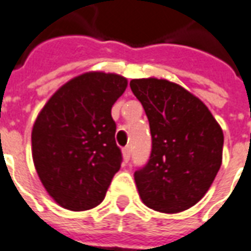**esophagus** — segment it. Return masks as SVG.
Listing matches in <instances>:
<instances>
[{
	"label": "esophagus",
	"instance_id": "esophagus-1",
	"mask_svg": "<svg viewBox=\"0 0 251 251\" xmlns=\"http://www.w3.org/2000/svg\"><path fill=\"white\" fill-rule=\"evenodd\" d=\"M122 155H124V160H125V162H129V159H130V147L129 146L125 147V149L122 150Z\"/></svg>",
	"mask_w": 251,
	"mask_h": 251
}]
</instances>
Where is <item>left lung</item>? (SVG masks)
I'll list each match as a JSON object with an SVG mask.
<instances>
[{"instance_id":"obj_1","label":"left lung","mask_w":251,"mask_h":251,"mask_svg":"<svg viewBox=\"0 0 251 251\" xmlns=\"http://www.w3.org/2000/svg\"><path fill=\"white\" fill-rule=\"evenodd\" d=\"M134 96L150 124V159L134 172L145 205L179 213L200 201L223 162L224 134L209 109L184 88L164 79H134Z\"/></svg>"}]
</instances>
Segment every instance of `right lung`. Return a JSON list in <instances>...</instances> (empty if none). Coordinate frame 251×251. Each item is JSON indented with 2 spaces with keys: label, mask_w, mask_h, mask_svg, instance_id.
Listing matches in <instances>:
<instances>
[{
  "label": "right lung",
  "mask_w": 251,
  "mask_h": 251,
  "mask_svg": "<svg viewBox=\"0 0 251 251\" xmlns=\"http://www.w3.org/2000/svg\"><path fill=\"white\" fill-rule=\"evenodd\" d=\"M126 87L124 76L87 72L59 88L38 114L32 160L46 191L63 208L99 205L121 167L112 106Z\"/></svg>",
  "instance_id": "obj_1"
}]
</instances>
